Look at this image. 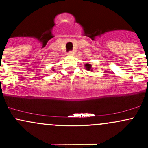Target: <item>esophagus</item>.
I'll use <instances>...</instances> for the list:
<instances>
[{
  "label": "esophagus",
  "mask_w": 148,
  "mask_h": 148,
  "mask_svg": "<svg viewBox=\"0 0 148 148\" xmlns=\"http://www.w3.org/2000/svg\"><path fill=\"white\" fill-rule=\"evenodd\" d=\"M68 55H69V56L74 55V52H73V51H69V52L68 53Z\"/></svg>",
  "instance_id": "34e87169"
}]
</instances>
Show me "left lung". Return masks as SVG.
<instances>
[{"instance_id":"obj_1","label":"left lung","mask_w":148,"mask_h":148,"mask_svg":"<svg viewBox=\"0 0 148 148\" xmlns=\"http://www.w3.org/2000/svg\"><path fill=\"white\" fill-rule=\"evenodd\" d=\"M85 68L88 71H91V72L93 71V67H92V65L89 63H86L85 64Z\"/></svg>"}]
</instances>
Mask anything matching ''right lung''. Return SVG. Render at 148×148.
I'll return each mask as SVG.
<instances>
[{
	"label": "right lung",
	"instance_id": "right-lung-1",
	"mask_svg": "<svg viewBox=\"0 0 148 148\" xmlns=\"http://www.w3.org/2000/svg\"><path fill=\"white\" fill-rule=\"evenodd\" d=\"M52 70H53V72H54V71H55V69H54L53 68H52Z\"/></svg>",
	"mask_w": 148,
	"mask_h": 148
}]
</instances>
